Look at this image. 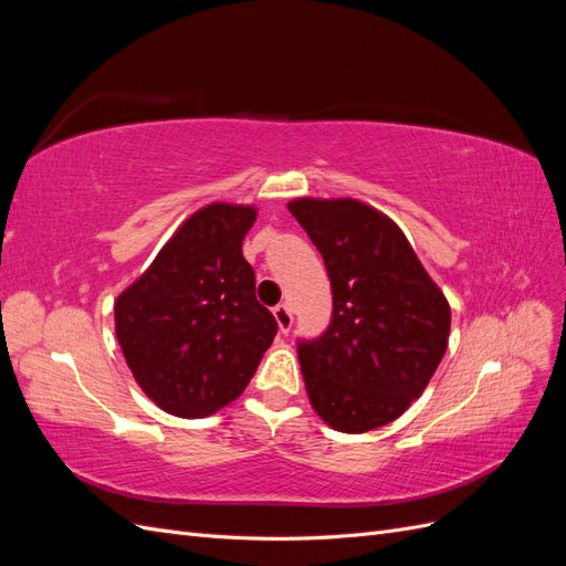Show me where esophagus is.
I'll return each instance as SVG.
<instances>
[{"instance_id": "34e87169", "label": "esophagus", "mask_w": 566, "mask_h": 566, "mask_svg": "<svg viewBox=\"0 0 566 566\" xmlns=\"http://www.w3.org/2000/svg\"><path fill=\"white\" fill-rule=\"evenodd\" d=\"M273 316H276V323H279V331L285 335L290 333V328H293V310H290V304H279L276 310H273Z\"/></svg>"}]
</instances>
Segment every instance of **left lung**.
<instances>
[{"instance_id":"8db88e82","label":"left lung","mask_w":566,"mask_h":566,"mask_svg":"<svg viewBox=\"0 0 566 566\" xmlns=\"http://www.w3.org/2000/svg\"><path fill=\"white\" fill-rule=\"evenodd\" d=\"M287 210L321 252L333 321L300 342L304 387L333 430L364 434L397 420L449 347L451 306L403 231L356 198H295Z\"/></svg>"}]
</instances>
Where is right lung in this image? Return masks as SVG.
Returning a JSON list of instances; mask_svg holds the SVG:
<instances>
[{
    "mask_svg": "<svg viewBox=\"0 0 566 566\" xmlns=\"http://www.w3.org/2000/svg\"><path fill=\"white\" fill-rule=\"evenodd\" d=\"M254 219V205H205L115 300L125 361L169 416L208 418L235 401L276 337L243 256Z\"/></svg>",
    "mask_w": 566,
    "mask_h": 566,
    "instance_id": "right-lung-1",
    "label": "right lung"
}]
</instances>
